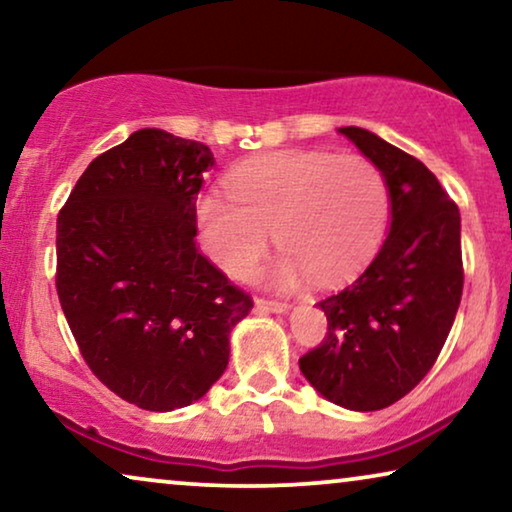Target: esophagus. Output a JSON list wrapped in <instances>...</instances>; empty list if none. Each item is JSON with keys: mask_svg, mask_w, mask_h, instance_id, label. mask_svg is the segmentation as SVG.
Masks as SVG:
<instances>
[{"mask_svg": "<svg viewBox=\"0 0 512 512\" xmlns=\"http://www.w3.org/2000/svg\"><path fill=\"white\" fill-rule=\"evenodd\" d=\"M256 307L258 310H270V312H289V303L286 300H272V298H263L256 296Z\"/></svg>", "mask_w": 512, "mask_h": 512, "instance_id": "obj_1", "label": "esophagus"}]
</instances>
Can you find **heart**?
I'll use <instances>...</instances> for the list:
<instances>
[{"label":"heart","instance_id":"heart-1","mask_svg":"<svg viewBox=\"0 0 512 512\" xmlns=\"http://www.w3.org/2000/svg\"><path fill=\"white\" fill-rule=\"evenodd\" d=\"M228 186L230 193L202 195L198 228L207 254L237 279L254 272L275 230L284 251L270 270L272 284L347 282L387 230V179L359 153H268L230 172Z\"/></svg>","mask_w":512,"mask_h":512}]
</instances>
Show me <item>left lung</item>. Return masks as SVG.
<instances>
[{
	"label": "left lung",
	"instance_id": "8db88e82",
	"mask_svg": "<svg viewBox=\"0 0 512 512\" xmlns=\"http://www.w3.org/2000/svg\"><path fill=\"white\" fill-rule=\"evenodd\" d=\"M380 167L391 228L363 275L319 303L328 333L300 356L321 396L347 410L389 408L436 363L464 289L461 216L429 167L363 128H340Z\"/></svg>",
	"mask_w": 512,
	"mask_h": 512
}]
</instances>
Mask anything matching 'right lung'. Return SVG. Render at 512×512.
<instances>
[{"mask_svg":"<svg viewBox=\"0 0 512 512\" xmlns=\"http://www.w3.org/2000/svg\"><path fill=\"white\" fill-rule=\"evenodd\" d=\"M209 146L132 132L97 156L58 214L55 289L79 352L123 401L167 412L228 366V335L254 300L202 256L195 200Z\"/></svg>","mask_w":512,"mask_h":512,"instance_id":"add662e5","label":"right lung"}]
</instances>
